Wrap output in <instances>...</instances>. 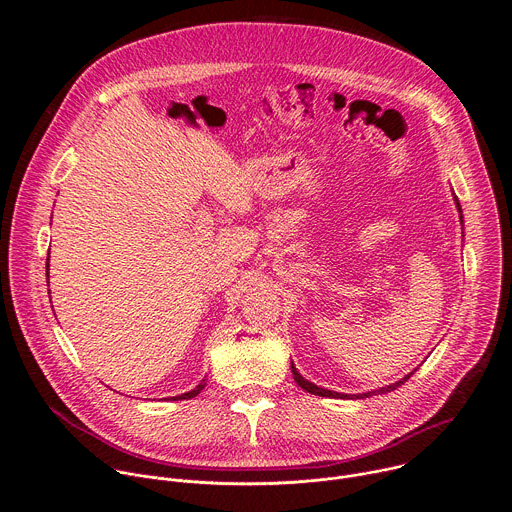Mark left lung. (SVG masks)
<instances>
[{"label": "left lung", "mask_w": 512, "mask_h": 512, "mask_svg": "<svg viewBox=\"0 0 512 512\" xmlns=\"http://www.w3.org/2000/svg\"><path fill=\"white\" fill-rule=\"evenodd\" d=\"M458 208H460V204H458ZM462 212V210H460ZM291 375H294V379H296V383L304 389V391H308V393H312V395H320V397H340V399H344V397H352V395H342V393H334V391H328V389H320V387H316L314 383H310V381H306L300 373H298V369L294 367V362H291ZM413 375V373H411ZM411 375H407L405 379H401V381H397V383H393V385H387V387H383V389H379V391H373V393H362V395H356L358 399H364V397H371V395H375V393H391V391H395L397 387H401Z\"/></svg>", "instance_id": "obj_1"}]
</instances>
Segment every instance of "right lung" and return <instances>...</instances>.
<instances>
[{
	"label": "right lung",
	"instance_id": "1",
	"mask_svg": "<svg viewBox=\"0 0 512 512\" xmlns=\"http://www.w3.org/2000/svg\"><path fill=\"white\" fill-rule=\"evenodd\" d=\"M48 257H50V251H48ZM204 387H206V381L202 379V383H200L198 387H194L192 391H188V393H182V395H178V397H172V399H174V401H178V399H192V397H196V395H198V393H200Z\"/></svg>",
	"mask_w": 512,
	"mask_h": 512
}]
</instances>
